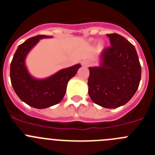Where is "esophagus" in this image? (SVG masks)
I'll list each match as a JSON object with an SVG mask.
<instances>
[{"instance_id": "1", "label": "esophagus", "mask_w": 155, "mask_h": 155, "mask_svg": "<svg viewBox=\"0 0 155 155\" xmlns=\"http://www.w3.org/2000/svg\"><path fill=\"white\" fill-rule=\"evenodd\" d=\"M89 64H90L89 61H87V60H84V61H82V65L84 66V67H87Z\"/></svg>"}]
</instances>
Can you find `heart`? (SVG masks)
Wrapping results in <instances>:
<instances>
[{"mask_svg":"<svg viewBox=\"0 0 155 155\" xmlns=\"http://www.w3.org/2000/svg\"><path fill=\"white\" fill-rule=\"evenodd\" d=\"M104 46H105V45H104V42H102V41H101V42H98V47L99 48V49H103V48H104Z\"/></svg>","mask_w":155,"mask_h":155,"instance_id":"1","label":"heart"}]
</instances>
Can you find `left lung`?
Segmentation results:
<instances>
[{
	"mask_svg": "<svg viewBox=\"0 0 155 155\" xmlns=\"http://www.w3.org/2000/svg\"><path fill=\"white\" fill-rule=\"evenodd\" d=\"M111 47L98 56L99 66L90 67L88 94L97 105L116 109L132 98L139 87L141 67L136 49L119 34H108Z\"/></svg>",
	"mask_w": 155,
	"mask_h": 155,
	"instance_id": "1",
	"label": "left lung"
}]
</instances>
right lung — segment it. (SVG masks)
Masks as SVG:
<instances>
[{
  "label": "right lung",
  "instance_id": "right-lung-1",
  "mask_svg": "<svg viewBox=\"0 0 155 155\" xmlns=\"http://www.w3.org/2000/svg\"><path fill=\"white\" fill-rule=\"evenodd\" d=\"M53 38L46 35H36L27 39L18 47L10 68L12 87L18 98L35 109H46L57 105L65 95L68 83L75 76L80 64L60 70L45 78H36L29 73L25 60L40 39Z\"/></svg>",
  "mask_w": 155,
  "mask_h": 155
}]
</instances>
